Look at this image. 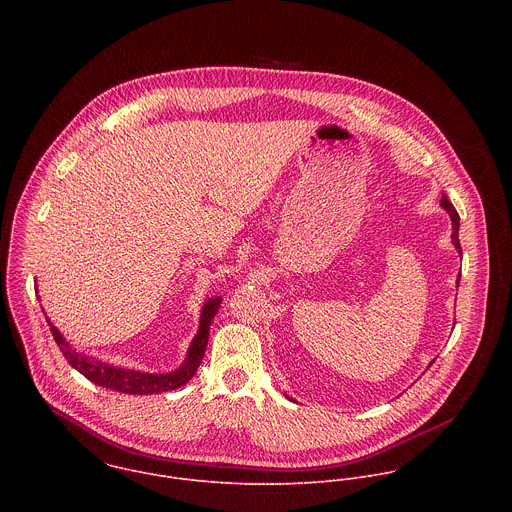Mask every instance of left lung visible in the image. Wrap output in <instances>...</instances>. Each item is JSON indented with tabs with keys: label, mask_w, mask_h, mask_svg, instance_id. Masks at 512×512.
I'll return each instance as SVG.
<instances>
[{
	"label": "left lung",
	"mask_w": 512,
	"mask_h": 512,
	"mask_svg": "<svg viewBox=\"0 0 512 512\" xmlns=\"http://www.w3.org/2000/svg\"><path fill=\"white\" fill-rule=\"evenodd\" d=\"M441 207L449 213V217L453 220V234H451V240H453V244H455V248L461 252V244H459V215H457V211H455V207L451 205V201L447 199V195L443 193L441 195Z\"/></svg>",
	"instance_id": "1"
}]
</instances>
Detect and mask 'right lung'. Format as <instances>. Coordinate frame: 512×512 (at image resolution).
<instances>
[{
	"mask_svg": "<svg viewBox=\"0 0 512 512\" xmlns=\"http://www.w3.org/2000/svg\"><path fill=\"white\" fill-rule=\"evenodd\" d=\"M220 299H209L203 307L201 313V327L199 333L195 335L187 359L181 365L179 370L169 372V374H147V372H138V370H126V368H116V366L106 365L102 361L84 357L80 353H76L74 349L69 347V343L63 339V335L57 331V327L47 319L53 339L59 345L61 353L65 355L67 363L76 368L82 376H86L90 382L102 386V388H110L116 392H124V394H153V392H167V390H175L179 386H183L185 382H189V378L197 372V368L203 361L207 343H209V329H211V321L219 311Z\"/></svg>",
	"mask_w": 512,
	"mask_h": 512,
	"instance_id": "1",
	"label": "right lung"
}]
</instances>
